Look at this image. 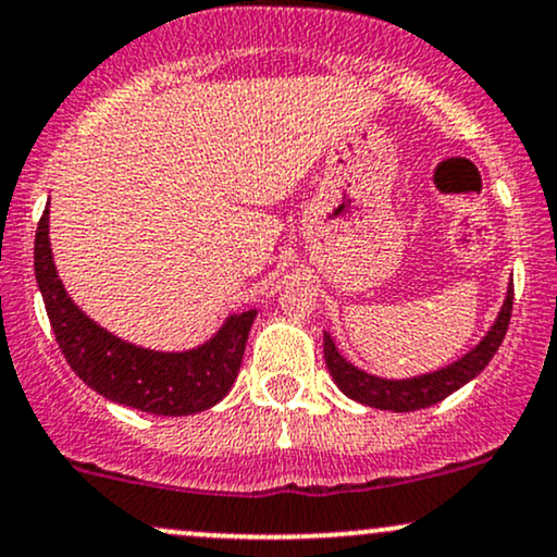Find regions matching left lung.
Segmentation results:
<instances>
[{
  "label": "left lung",
  "mask_w": 557,
  "mask_h": 557,
  "mask_svg": "<svg viewBox=\"0 0 557 557\" xmlns=\"http://www.w3.org/2000/svg\"><path fill=\"white\" fill-rule=\"evenodd\" d=\"M510 311H513V280L508 283V293L497 311V319L492 322V327L484 332V337L479 341L469 354H463L461 359L447 363V367L437 369V372H426L419 376H406V380H387V376H376L363 372V369L350 363L341 350L332 343L330 332H324V361L335 380V385L343 389V395H348L350 400H359L363 406L382 408V411H419V408H430L434 403L445 400L447 395H453L456 389H461L466 382H471L482 372L484 367L492 361V356L500 348L505 332H508Z\"/></svg>",
  "instance_id": "1"
}]
</instances>
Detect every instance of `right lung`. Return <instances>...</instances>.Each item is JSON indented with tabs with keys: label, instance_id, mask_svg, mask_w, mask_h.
<instances>
[{
	"label": "right lung",
	"instance_id": "obj_1",
	"mask_svg": "<svg viewBox=\"0 0 557 557\" xmlns=\"http://www.w3.org/2000/svg\"><path fill=\"white\" fill-rule=\"evenodd\" d=\"M34 270L70 369L107 400L157 417H190L216 406L230 393L257 309L230 314L207 343L190 350H151L127 343L96 324L67 296L49 243V207L36 230Z\"/></svg>",
	"mask_w": 557,
	"mask_h": 557
}]
</instances>
